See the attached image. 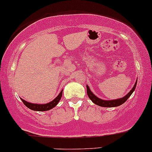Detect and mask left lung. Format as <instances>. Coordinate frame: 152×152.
<instances>
[{
  "label": "left lung",
  "mask_w": 152,
  "mask_h": 152,
  "mask_svg": "<svg viewBox=\"0 0 152 152\" xmlns=\"http://www.w3.org/2000/svg\"><path fill=\"white\" fill-rule=\"evenodd\" d=\"M137 82V81L135 82V84L134 86H133L132 89L129 91L128 94L126 95L125 97H123V98H120V99H116L113 100H105L100 99V98H98V97H96L92 92H91L90 88H89V87L88 86H86L87 94L89 98H90V99L92 100L95 104H96V105L101 106V107H117V106H119L122 105V104H123L126 100L128 99L129 97L131 96L132 94L133 93V91H134L135 88H136Z\"/></svg>",
  "instance_id": "8db88e82"
}]
</instances>
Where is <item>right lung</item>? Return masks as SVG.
Instances as JSON below:
<instances>
[{
  "instance_id": "obj_1",
  "label": "right lung",
  "mask_w": 152,
  "mask_h": 152,
  "mask_svg": "<svg viewBox=\"0 0 152 152\" xmlns=\"http://www.w3.org/2000/svg\"><path fill=\"white\" fill-rule=\"evenodd\" d=\"M62 92H63V90L61 91L59 94L58 95V96L56 97L54 100H53L52 101H51L50 103H46V104H34V103H28V102L25 101V100L22 99V101L23 103L25 104V106H27L28 108H30L32 110H35V111H47L49 110H51L53 107H54L55 106L57 105L58 102H59L60 99H61V96H62Z\"/></svg>"
}]
</instances>
